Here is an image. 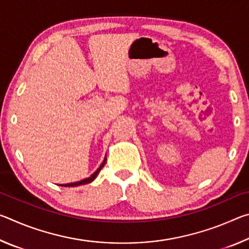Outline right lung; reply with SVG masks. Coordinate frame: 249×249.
Here are the masks:
<instances>
[{"label": "right lung", "instance_id": "1", "mask_svg": "<svg viewBox=\"0 0 249 249\" xmlns=\"http://www.w3.org/2000/svg\"><path fill=\"white\" fill-rule=\"evenodd\" d=\"M105 162H107V157L104 158L103 162L101 163V166L98 168V170H96L93 175H91V176L89 177V178H86V179H83V180H81V181H78V182L67 183V184H60V185H61V187H77V185H82V184H87V183L92 182V181H93V180L96 178V176L99 175V172L101 171V169H102L103 166L105 165Z\"/></svg>", "mask_w": 249, "mask_h": 249}]
</instances>
